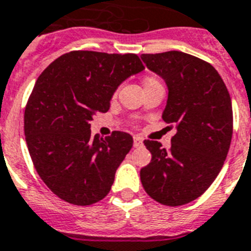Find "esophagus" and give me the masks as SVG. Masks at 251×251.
Returning <instances> with one entry per match:
<instances>
[{
    "label": "esophagus",
    "mask_w": 251,
    "mask_h": 251,
    "mask_svg": "<svg viewBox=\"0 0 251 251\" xmlns=\"http://www.w3.org/2000/svg\"><path fill=\"white\" fill-rule=\"evenodd\" d=\"M143 145V139L139 138V136H134V147L135 148H139Z\"/></svg>",
    "instance_id": "34e87169"
}]
</instances>
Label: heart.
<instances>
[{"instance_id": "obj_1", "label": "heart", "mask_w": 251, "mask_h": 251, "mask_svg": "<svg viewBox=\"0 0 251 251\" xmlns=\"http://www.w3.org/2000/svg\"><path fill=\"white\" fill-rule=\"evenodd\" d=\"M155 84H161V81L158 79H155V77H147V79L144 80V88L145 86H149V85H155ZM116 96V93L113 94V97Z\"/></svg>"}]
</instances>
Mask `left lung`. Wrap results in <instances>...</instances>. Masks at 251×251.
Listing matches in <instances>:
<instances>
[{
    "label": "left lung",
    "instance_id": "8db88e82",
    "mask_svg": "<svg viewBox=\"0 0 251 251\" xmlns=\"http://www.w3.org/2000/svg\"><path fill=\"white\" fill-rule=\"evenodd\" d=\"M142 60L167 84L162 119L176 134L170 149L144 140L151 161L140 170V180L158 203L184 205L205 193L225 163L232 139L231 97L216 69L195 56L168 50Z\"/></svg>",
    "mask_w": 251,
    "mask_h": 251
}]
</instances>
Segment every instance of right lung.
<instances>
[{"instance_id":"1","label":"right lung","mask_w":251,"mask_h":251,"mask_svg":"<svg viewBox=\"0 0 251 251\" xmlns=\"http://www.w3.org/2000/svg\"><path fill=\"white\" fill-rule=\"evenodd\" d=\"M143 70L134 53L71 50L39 75L25 107V140L39 177L60 199L84 207L109 193L132 136H93L90 121L108 111L124 80Z\"/></svg>"}]
</instances>
